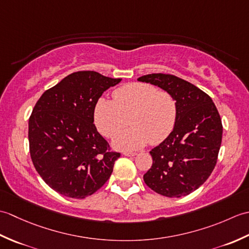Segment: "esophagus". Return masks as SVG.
Instances as JSON below:
<instances>
[{
	"mask_svg": "<svg viewBox=\"0 0 249 249\" xmlns=\"http://www.w3.org/2000/svg\"><path fill=\"white\" fill-rule=\"evenodd\" d=\"M123 155H125V156H128V157H131V156H135V155H137V153H135V152H127V151H125V152H123Z\"/></svg>",
	"mask_w": 249,
	"mask_h": 249,
	"instance_id": "1",
	"label": "esophagus"
}]
</instances>
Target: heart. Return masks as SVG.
Instances as JSON below:
<instances>
[{"mask_svg": "<svg viewBox=\"0 0 249 249\" xmlns=\"http://www.w3.org/2000/svg\"><path fill=\"white\" fill-rule=\"evenodd\" d=\"M178 107L172 95L143 82L128 83L116 89L113 100L102 97L94 109V122L105 137L121 130L112 144L118 150H138L146 143L160 144L171 134L177 122Z\"/></svg>", "mask_w": 249, "mask_h": 249, "instance_id": "b5f03b06", "label": "heart"}]
</instances>
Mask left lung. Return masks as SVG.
Returning <instances> with one entry per match:
<instances>
[{
    "label": "left lung",
    "instance_id": "1",
    "mask_svg": "<svg viewBox=\"0 0 249 249\" xmlns=\"http://www.w3.org/2000/svg\"><path fill=\"white\" fill-rule=\"evenodd\" d=\"M138 81L170 93L178 107L171 134L150 152L153 165L144 182L169 198L187 196L209 178L217 161L223 137L218 111L208 94L178 77L150 73Z\"/></svg>",
    "mask_w": 249,
    "mask_h": 249
}]
</instances>
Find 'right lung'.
I'll list each match as a JSON object with an SVG mask.
<instances>
[{
    "instance_id": "1",
    "label": "right lung",
    "mask_w": 249,
    "mask_h": 249,
    "mask_svg": "<svg viewBox=\"0 0 249 249\" xmlns=\"http://www.w3.org/2000/svg\"><path fill=\"white\" fill-rule=\"evenodd\" d=\"M122 79L83 71L68 75L41 95L29 120L30 154L47 185L63 196L83 199L108 181L120 153L94 123L99 97Z\"/></svg>"
}]
</instances>
